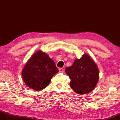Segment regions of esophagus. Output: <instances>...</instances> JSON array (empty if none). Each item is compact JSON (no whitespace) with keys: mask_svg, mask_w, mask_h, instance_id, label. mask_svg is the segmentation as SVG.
Masks as SVG:
<instances>
[{"mask_svg":"<svg viewBox=\"0 0 120 120\" xmlns=\"http://www.w3.org/2000/svg\"><path fill=\"white\" fill-rule=\"evenodd\" d=\"M59 72H63V71H64V69L61 68H59Z\"/></svg>","mask_w":120,"mask_h":120,"instance_id":"34e87169","label":"esophagus"}]
</instances>
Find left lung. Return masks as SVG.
<instances>
[{
  "label": "left lung",
  "mask_w": 120,
  "mask_h": 120,
  "mask_svg": "<svg viewBox=\"0 0 120 120\" xmlns=\"http://www.w3.org/2000/svg\"><path fill=\"white\" fill-rule=\"evenodd\" d=\"M65 72L71 79L70 86L79 95L90 93L95 87L99 78L97 65L88 54L76 59L73 64L67 67Z\"/></svg>",
  "instance_id": "obj_1"
}]
</instances>
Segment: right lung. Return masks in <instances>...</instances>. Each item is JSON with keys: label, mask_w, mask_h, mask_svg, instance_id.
I'll list each match as a JSON object with an SVG mask.
<instances>
[{"label": "right lung", "mask_w": 120, "mask_h": 120, "mask_svg": "<svg viewBox=\"0 0 120 120\" xmlns=\"http://www.w3.org/2000/svg\"><path fill=\"white\" fill-rule=\"evenodd\" d=\"M59 72L55 63L46 53L37 51L30 57L22 70V76L27 87L35 91L42 90Z\"/></svg>", "instance_id": "obj_1"}]
</instances>
